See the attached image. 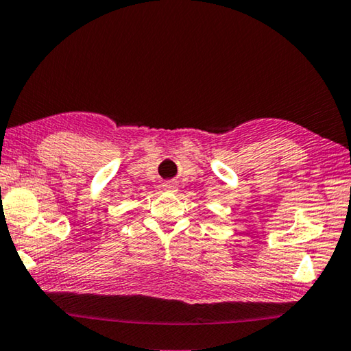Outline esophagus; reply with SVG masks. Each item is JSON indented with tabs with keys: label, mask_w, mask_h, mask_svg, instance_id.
Wrapping results in <instances>:
<instances>
[{
	"label": "esophagus",
	"mask_w": 351,
	"mask_h": 351,
	"mask_svg": "<svg viewBox=\"0 0 351 351\" xmlns=\"http://www.w3.org/2000/svg\"><path fill=\"white\" fill-rule=\"evenodd\" d=\"M162 187H164V190H167V192H176V190H178V187H176V182H173V181H167V182H164V184H162Z\"/></svg>",
	"instance_id": "esophagus-1"
}]
</instances>
